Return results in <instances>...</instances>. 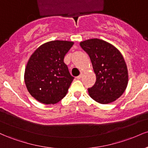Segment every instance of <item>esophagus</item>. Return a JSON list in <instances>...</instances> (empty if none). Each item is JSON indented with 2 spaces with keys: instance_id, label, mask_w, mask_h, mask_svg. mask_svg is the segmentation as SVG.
I'll return each instance as SVG.
<instances>
[{
  "instance_id": "obj_1",
  "label": "esophagus",
  "mask_w": 148,
  "mask_h": 148,
  "mask_svg": "<svg viewBox=\"0 0 148 148\" xmlns=\"http://www.w3.org/2000/svg\"><path fill=\"white\" fill-rule=\"evenodd\" d=\"M82 77H83V74H81L79 76H78L77 77H76V79H81Z\"/></svg>"
}]
</instances>
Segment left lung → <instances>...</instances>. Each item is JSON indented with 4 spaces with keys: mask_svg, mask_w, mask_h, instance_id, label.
Here are the masks:
<instances>
[{
    "mask_svg": "<svg viewBox=\"0 0 148 148\" xmlns=\"http://www.w3.org/2000/svg\"><path fill=\"white\" fill-rule=\"evenodd\" d=\"M80 46L89 56L96 74L95 84L88 88L89 95L102 104L115 101L128 84V70L121 53L108 42L97 38L81 42Z\"/></svg>",
    "mask_w": 148,
    "mask_h": 148,
    "instance_id": "obj_1",
    "label": "left lung"
}]
</instances>
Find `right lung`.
<instances>
[{"instance_id":"right-lung-1","label":"right lung","mask_w":148,"mask_h":148,"mask_svg":"<svg viewBox=\"0 0 148 148\" xmlns=\"http://www.w3.org/2000/svg\"><path fill=\"white\" fill-rule=\"evenodd\" d=\"M73 45V42L62 40L48 42L30 57L25 69V84L31 96L40 102L54 104L67 95L74 77L63 60Z\"/></svg>"}]
</instances>
